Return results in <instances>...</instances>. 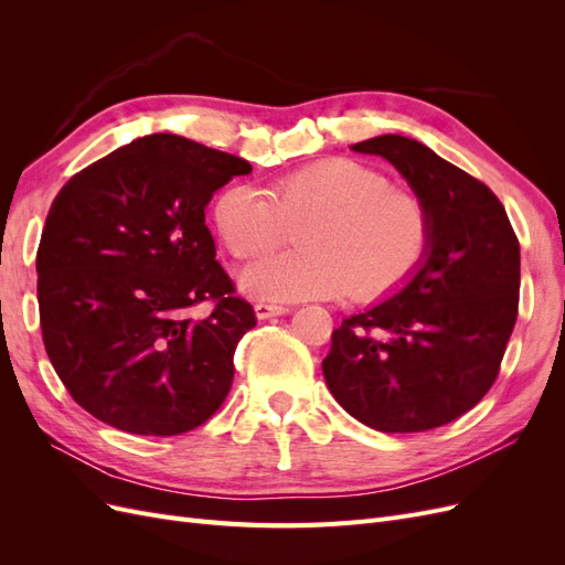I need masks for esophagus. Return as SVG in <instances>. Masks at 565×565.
I'll return each instance as SVG.
<instances>
[{"label":"esophagus","instance_id":"1","mask_svg":"<svg viewBox=\"0 0 565 565\" xmlns=\"http://www.w3.org/2000/svg\"><path fill=\"white\" fill-rule=\"evenodd\" d=\"M289 311H292V309H289V306H278V303H264V301H259V303L254 306V313H256V318H259V320L285 316Z\"/></svg>","mask_w":565,"mask_h":565}]
</instances>
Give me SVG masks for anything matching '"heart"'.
Segmentation results:
<instances>
[{
  "instance_id": "obj_1",
  "label": "heart",
  "mask_w": 565,
  "mask_h": 565,
  "mask_svg": "<svg viewBox=\"0 0 565 565\" xmlns=\"http://www.w3.org/2000/svg\"><path fill=\"white\" fill-rule=\"evenodd\" d=\"M299 226L301 249L249 266L245 292L266 301L382 299L415 276L431 247L422 198L349 158L297 169L266 193L233 183L214 202V228L241 262L276 249Z\"/></svg>"
}]
</instances>
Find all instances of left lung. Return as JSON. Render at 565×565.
I'll use <instances>...</instances> for the list:
<instances>
[{"label": "left lung", "instance_id": "8db88e82", "mask_svg": "<svg viewBox=\"0 0 565 565\" xmlns=\"http://www.w3.org/2000/svg\"><path fill=\"white\" fill-rule=\"evenodd\" d=\"M382 156L431 216V247L401 292L332 332L322 374L351 417L384 434L429 431L481 401L519 316L521 249L490 188L398 134L351 146Z\"/></svg>", "mask_w": 565, "mask_h": 565}]
</instances>
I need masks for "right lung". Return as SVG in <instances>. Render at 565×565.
Masks as SVG:
<instances>
[{
	"label": "right lung",
	"instance_id": "obj_1",
	"mask_svg": "<svg viewBox=\"0 0 565 565\" xmlns=\"http://www.w3.org/2000/svg\"><path fill=\"white\" fill-rule=\"evenodd\" d=\"M249 172L243 158L150 134L61 188L38 249L40 324L63 386L96 419L179 436L226 401L256 316L214 259L204 207ZM200 302L207 317L192 316Z\"/></svg>",
	"mask_w": 565,
	"mask_h": 565
}]
</instances>
